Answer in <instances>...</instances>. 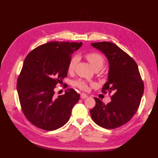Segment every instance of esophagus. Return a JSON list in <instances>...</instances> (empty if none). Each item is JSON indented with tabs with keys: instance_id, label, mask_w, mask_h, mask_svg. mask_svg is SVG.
I'll return each instance as SVG.
<instances>
[{
	"instance_id": "1",
	"label": "esophagus",
	"mask_w": 158,
	"mask_h": 158,
	"mask_svg": "<svg viewBox=\"0 0 158 158\" xmlns=\"http://www.w3.org/2000/svg\"><path fill=\"white\" fill-rule=\"evenodd\" d=\"M81 98L82 99H85L86 98H88V95L86 94L85 93H81Z\"/></svg>"
}]
</instances>
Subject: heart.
Instances as JSON below:
<instances>
[{
  "mask_svg": "<svg viewBox=\"0 0 158 158\" xmlns=\"http://www.w3.org/2000/svg\"><path fill=\"white\" fill-rule=\"evenodd\" d=\"M86 58L88 60L89 63L91 64V65L94 69H101L104 64H105V59H104L103 56L100 55V53L96 52H91L89 53L86 55ZM79 61V57L77 56H73V58L70 59L68 69L69 71L71 72L75 69V67L77 64V63ZM73 85L79 88V89L83 90H87L88 89V85L85 81H83L82 79H79L77 81H75L73 82Z\"/></svg>",
  "mask_w": 158,
  "mask_h": 158,
  "instance_id": "b5f03b06",
  "label": "heart"
}]
</instances>
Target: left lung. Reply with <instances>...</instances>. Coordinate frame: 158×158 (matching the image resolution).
Segmentation results:
<instances>
[{
	"instance_id": "left-lung-1",
	"label": "left lung",
	"mask_w": 158,
	"mask_h": 158,
	"mask_svg": "<svg viewBox=\"0 0 158 158\" xmlns=\"http://www.w3.org/2000/svg\"><path fill=\"white\" fill-rule=\"evenodd\" d=\"M91 45L108 60V81L102 92L108 91L112 96L107 105L94 98L96 106L90 110V114L99 126L115 129L128 122L138 110L144 92L143 81L136 62L118 46L106 41Z\"/></svg>"
}]
</instances>
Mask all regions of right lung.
I'll use <instances>...</instances> for the list:
<instances>
[{
    "instance_id": "obj_1",
    "label": "right lung",
    "mask_w": 158,
    "mask_h": 158,
    "mask_svg": "<svg viewBox=\"0 0 158 158\" xmlns=\"http://www.w3.org/2000/svg\"><path fill=\"white\" fill-rule=\"evenodd\" d=\"M81 45V42H49L25 58L17 90L23 114L39 128L53 131L62 127L79 101V94L73 89L56 98L54 88L66 77L71 56Z\"/></svg>"
}]
</instances>
